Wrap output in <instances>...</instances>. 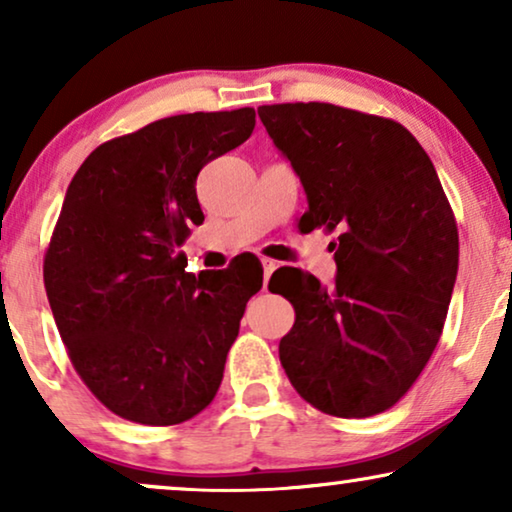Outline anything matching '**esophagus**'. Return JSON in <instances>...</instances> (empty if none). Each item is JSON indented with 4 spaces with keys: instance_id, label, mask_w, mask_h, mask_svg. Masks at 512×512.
Returning a JSON list of instances; mask_svg holds the SVG:
<instances>
[{
    "instance_id": "obj_1",
    "label": "esophagus",
    "mask_w": 512,
    "mask_h": 512,
    "mask_svg": "<svg viewBox=\"0 0 512 512\" xmlns=\"http://www.w3.org/2000/svg\"><path fill=\"white\" fill-rule=\"evenodd\" d=\"M261 263H263V282H265V289H268V279H270L272 272L277 270V263L270 261V258H263Z\"/></svg>"
}]
</instances>
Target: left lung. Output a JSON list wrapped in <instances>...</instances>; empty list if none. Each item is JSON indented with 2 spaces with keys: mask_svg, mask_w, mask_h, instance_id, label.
I'll return each mask as SVG.
<instances>
[{
  "mask_svg": "<svg viewBox=\"0 0 512 512\" xmlns=\"http://www.w3.org/2000/svg\"><path fill=\"white\" fill-rule=\"evenodd\" d=\"M307 195L300 230H340L335 282L282 268L296 324L279 342L293 389L326 415L389 410L436 349L459 235L431 158L403 125L324 102L258 107Z\"/></svg>",
  "mask_w": 512,
  "mask_h": 512,
  "instance_id": "8db88e82",
  "label": "left lung"
}]
</instances>
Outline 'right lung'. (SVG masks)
I'll return each instance as SVG.
<instances>
[{
    "label": "right lung",
    "instance_id": "add662e5",
    "mask_svg": "<svg viewBox=\"0 0 512 512\" xmlns=\"http://www.w3.org/2000/svg\"><path fill=\"white\" fill-rule=\"evenodd\" d=\"M256 111H198L97 146L67 188L44 284L76 373L118 417L170 426L219 391L258 263L186 272L179 247L205 221L195 179L247 142Z\"/></svg>",
    "mask_w": 512,
    "mask_h": 512
}]
</instances>
